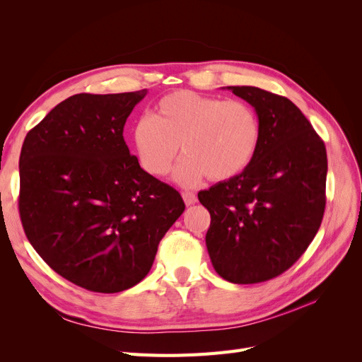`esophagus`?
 <instances>
[{
  "instance_id": "obj_1",
  "label": "esophagus",
  "mask_w": 362,
  "mask_h": 362,
  "mask_svg": "<svg viewBox=\"0 0 362 362\" xmlns=\"http://www.w3.org/2000/svg\"><path fill=\"white\" fill-rule=\"evenodd\" d=\"M182 199L185 202V205H193L198 202V198H196V194L192 192H184L182 193Z\"/></svg>"
}]
</instances>
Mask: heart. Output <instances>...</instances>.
Here are the masks:
<instances>
[{
    "mask_svg": "<svg viewBox=\"0 0 362 362\" xmlns=\"http://www.w3.org/2000/svg\"><path fill=\"white\" fill-rule=\"evenodd\" d=\"M259 120L249 104L192 90H175L157 101L151 116L131 128L140 166L152 177L166 175L180 152L184 157L175 180L193 187L205 177L228 181L255 157Z\"/></svg>",
    "mask_w": 362,
    "mask_h": 362,
    "instance_id": "1",
    "label": "heart"
}]
</instances>
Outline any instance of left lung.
<instances>
[{
  "label": "left lung",
  "instance_id": "obj_1",
  "mask_svg": "<svg viewBox=\"0 0 362 362\" xmlns=\"http://www.w3.org/2000/svg\"><path fill=\"white\" fill-rule=\"evenodd\" d=\"M228 89L255 108L258 149L242 173L198 198L211 216L205 243L217 275L257 284L290 269L319 231L327 157L310 120L286 96L252 86Z\"/></svg>",
  "mask_w": 362,
  "mask_h": 362
}]
</instances>
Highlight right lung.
Returning <instances> with one entry per match:
<instances>
[{
  "label": "right lung",
  "instance_id": "right-lung-1",
  "mask_svg": "<svg viewBox=\"0 0 362 362\" xmlns=\"http://www.w3.org/2000/svg\"><path fill=\"white\" fill-rule=\"evenodd\" d=\"M145 95H74L28 131L21 149L19 216L28 242L86 290L134 287L185 208L124 140L127 117Z\"/></svg>",
  "mask_w": 362,
  "mask_h": 362
}]
</instances>
